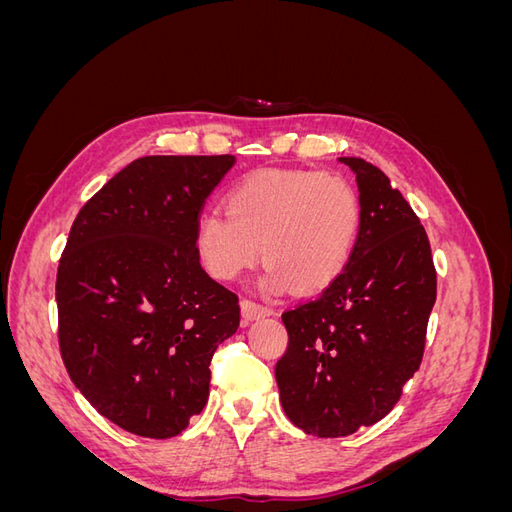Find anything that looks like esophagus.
Here are the masks:
<instances>
[{
	"instance_id": "1",
	"label": "esophagus",
	"mask_w": 512,
	"mask_h": 512,
	"mask_svg": "<svg viewBox=\"0 0 512 512\" xmlns=\"http://www.w3.org/2000/svg\"><path fill=\"white\" fill-rule=\"evenodd\" d=\"M241 312H243V318H245L247 322L275 314L273 307L256 303V301H252V299H241Z\"/></svg>"
}]
</instances>
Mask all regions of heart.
<instances>
[{
    "label": "heart",
    "mask_w": 512,
    "mask_h": 512,
    "mask_svg": "<svg viewBox=\"0 0 512 512\" xmlns=\"http://www.w3.org/2000/svg\"><path fill=\"white\" fill-rule=\"evenodd\" d=\"M226 211H207L196 224V252L218 280H235L262 254L265 288L312 292L331 286L352 258L361 228V198L339 173L258 170L226 198Z\"/></svg>",
    "instance_id": "heart-1"
}]
</instances>
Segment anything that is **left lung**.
I'll list each match as a JSON object with an SVG mask.
<instances>
[{
    "label": "left lung",
    "mask_w": 512,
    "mask_h": 512,
    "mask_svg": "<svg viewBox=\"0 0 512 512\" xmlns=\"http://www.w3.org/2000/svg\"><path fill=\"white\" fill-rule=\"evenodd\" d=\"M356 175L361 228L346 271L314 301L282 314L288 348L275 365L290 421L318 438L350 436L399 401L423 359L436 267L427 232L380 168Z\"/></svg>",
    "instance_id": "1"
}]
</instances>
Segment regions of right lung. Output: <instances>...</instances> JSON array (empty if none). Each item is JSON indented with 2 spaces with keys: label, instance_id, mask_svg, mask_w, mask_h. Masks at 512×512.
Segmentation results:
<instances>
[{
  "label": "right lung",
  "instance_id": "obj_1",
  "mask_svg": "<svg viewBox=\"0 0 512 512\" xmlns=\"http://www.w3.org/2000/svg\"><path fill=\"white\" fill-rule=\"evenodd\" d=\"M235 156H145L76 215L55 284L59 350L85 399L143 438H173L209 397L239 297L196 252L205 200Z\"/></svg>",
  "mask_w": 512,
  "mask_h": 512
}]
</instances>
